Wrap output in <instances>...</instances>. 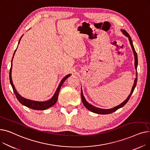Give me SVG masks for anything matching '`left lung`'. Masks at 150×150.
I'll use <instances>...</instances> for the list:
<instances>
[{
	"label": "left lung",
	"instance_id": "obj_1",
	"mask_svg": "<svg viewBox=\"0 0 150 150\" xmlns=\"http://www.w3.org/2000/svg\"><path fill=\"white\" fill-rule=\"evenodd\" d=\"M121 31L123 33V34L126 36L128 38V39H129V43H130V45L131 46V48H132V52H133V53H134V66H135V69L136 70H137V65H138V59H137V53L134 49V45H133V44H132V41L131 40V38L130 37V36L129 35V34L126 31V30H121ZM136 78H135L134 80V84H133V86L132 88V89H131V93L128 96V97H127V98L123 102H122V103L121 104H120L119 105H118L117 106H115L111 109H101V108H97L96 106H94L93 105H92L91 104H89L88 102L86 101V100L85 99V97H84L83 96V91H82V88L81 89V99H82V101H83V103L84 105V106L87 108L88 110H89L91 112H93L94 113H96V114H111V113H112L114 112H115V111H117V109H119L121 108H122L124 105H126V103H127V102L128 101L129 99L130 98L132 93H133V91L134 90L136 86V84H137V72L136 71Z\"/></svg>",
	"mask_w": 150,
	"mask_h": 150
}]
</instances>
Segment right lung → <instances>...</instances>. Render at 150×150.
<instances>
[{"label":"right lung","mask_w":150,"mask_h":150,"mask_svg":"<svg viewBox=\"0 0 150 150\" xmlns=\"http://www.w3.org/2000/svg\"><path fill=\"white\" fill-rule=\"evenodd\" d=\"M22 36H23V35L21 37V38L19 39V42H18V45H19V44L20 42V41H21V39ZM17 48H18V47H17ZM16 50H17V49H16V50L14 52L13 56V58H12V60H11V68H10V84H11V85L12 86V88L13 89V91H14V93L15 94L16 97V98L18 100V101L20 102V103L22 105L25 106H27V107H28L29 108L33 109H35V110H45V109H48V108L52 107V106H53L55 103H57V101L58 100V98L59 92V90L61 89V86L62 85L63 83H64V81L67 79V78L71 75V74H68L67 75H66V76H64V78H62V80L61 81L58 88L57 89L56 92H54L53 96L50 99L47 100V101H34V100H31L27 99L25 98H23L17 92L16 89H15L14 86V84L13 83L12 77H11V71H12V65H13V62H13V58H14V56L15 52H16Z\"/></svg>","instance_id":"obj_1"}]
</instances>
